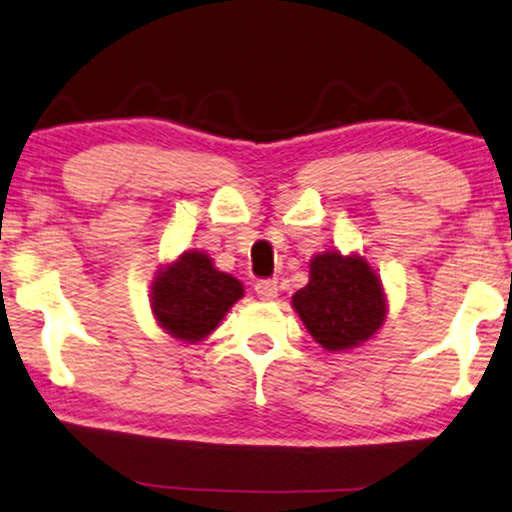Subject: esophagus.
Segmentation results:
<instances>
[{
	"mask_svg": "<svg viewBox=\"0 0 512 512\" xmlns=\"http://www.w3.org/2000/svg\"><path fill=\"white\" fill-rule=\"evenodd\" d=\"M255 293L260 295V300H274L279 295V286H276V281L262 279L255 283Z\"/></svg>",
	"mask_w": 512,
	"mask_h": 512,
	"instance_id": "1",
	"label": "esophagus"
}]
</instances>
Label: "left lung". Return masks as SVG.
<instances>
[{"label": "left lung", "instance_id": "left-lung-1", "mask_svg": "<svg viewBox=\"0 0 512 512\" xmlns=\"http://www.w3.org/2000/svg\"><path fill=\"white\" fill-rule=\"evenodd\" d=\"M293 307L319 346L346 350L365 343L386 319V295L372 267L357 255L312 257L310 281L293 295Z\"/></svg>", "mask_w": 512, "mask_h": 512}]
</instances>
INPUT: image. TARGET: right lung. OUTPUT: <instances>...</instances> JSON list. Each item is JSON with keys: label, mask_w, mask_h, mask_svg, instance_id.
Segmentation results:
<instances>
[{"label": "right lung", "mask_w": 512, "mask_h": 512, "mask_svg": "<svg viewBox=\"0 0 512 512\" xmlns=\"http://www.w3.org/2000/svg\"><path fill=\"white\" fill-rule=\"evenodd\" d=\"M240 298V281L219 272L205 252L197 250L183 252L152 283V312L159 326L190 343L212 334Z\"/></svg>", "instance_id": "right-lung-1"}]
</instances>
